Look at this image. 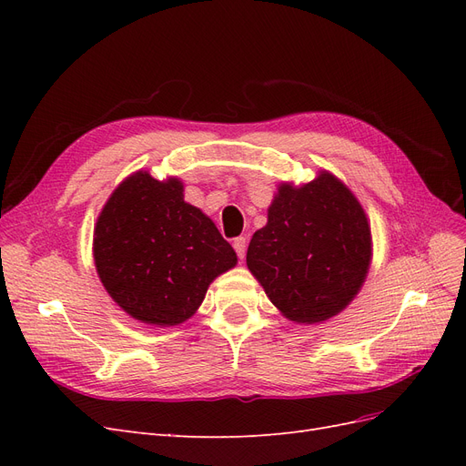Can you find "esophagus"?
Returning a JSON list of instances; mask_svg holds the SVG:
<instances>
[{
  "label": "esophagus",
  "mask_w": 466,
  "mask_h": 466,
  "mask_svg": "<svg viewBox=\"0 0 466 466\" xmlns=\"http://www.w3.org/2000/svg\"><path fill=\"white\" fill-rule=\"evenodd\" d=\"M233 248L237 252V257L243 260L245 255H247V238L245 237H237L235 241H233Z\"/></svg>",
  "instance_id": "34e87169"
}]
</instances>
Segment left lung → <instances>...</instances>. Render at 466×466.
<instances>
[{"instance_id":"left-lung-1","label":"left lung","mask_w":466,"mask_h":466,"mask_svg":"<svg viewBox=\"0 0 466 466\" xmlns=\"http://www.w3.org/2000/svg\"><path fill=\"white\" fill-rule=\"evenodd\" d=\"M371 257L363 206L322 168L305 185H278L266 225L250 238L247 266L288 320L317 324L354 301Z\"/></svg>"}]
</instances>
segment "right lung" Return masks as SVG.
Wrapping results in <instances>:
<instances>
[{
	"label": "right lung",
	"instance_id": "obj_1",
	"mask_svg": "<svg viewBox=\"0 0 466 466\" xmlns=\"http://www.w3.org/2000/svg\"><path fill=\"white\" fill-rule=\"evenodd\" d=\"M93 258L122 311L151 327H177L202 305L211 281L237 264L200 208L185 202L177 177H126L96 218Z\"/></svg>",
	"mask_w": 466,
	"mask_h": 466
}]
</instances>
